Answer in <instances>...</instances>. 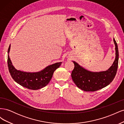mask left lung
<instances>
[{
	"label": "left lung",
	"mask_w": 124,
	"mask_h": 124,
	"mask_svg": "<svg viewBox=\"0 0 124 124\" xmlns=\"http://www.w3.org/2000/svg\"><path fill=\"white\" fill-rule=\"evenodd\" d=\"M113 40L115 45L116 57L113 65L107 71L92 72L73 62L74 67L71 73V77L77 87L86 92H95L106 87L113 80L117 72L119 56L117 43L114 38Z\"/></svg>",
	"instance_id": "8db88e82"
}]
</instances>
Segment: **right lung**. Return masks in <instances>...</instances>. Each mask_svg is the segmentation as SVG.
<instances>
[{
	"label": "right lung",
	"mask_w": 124,
	"mask_h": 124,
	"mask_svg": "<svg viewBox=\"0 0 124 124\" xmlns=\"http://www.w3.org/2000/svg\"><path fill=\"white\" fill-rule=\"evenodd\" d=\"M10 48V46L8 50V53ZM7 62L9 72L13 79L20 85L32 90H37L46 86L51 81L55 70L59 68L62 63L57 62L48 66L38 72L30 73L23 72L15 69L12 65L9 55Z\"/></svg>",
	"instance_id": "right-lung-1"
}]
</instances>
